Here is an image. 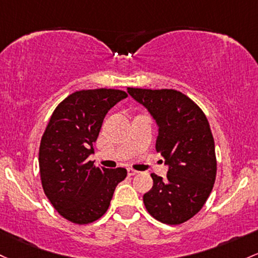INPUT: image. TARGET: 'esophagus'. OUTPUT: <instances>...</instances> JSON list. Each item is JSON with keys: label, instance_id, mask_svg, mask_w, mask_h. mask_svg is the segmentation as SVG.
<instances>
[{"label": "esophagus", "instance_id": "34e87169", "mask_svg": "<svg viewBox=\"0 0 258 258\" xmlns=\"http://www.w3.org/2000/svg\"><path fill=\"white\" fill-rule=\"evenodd\" d=\"M127 174H128L130 176H135V175L138 174V171L134 170V169H128V170H127Z\"/></svg>", "mask_w": 258, "mask_h": 258}]
</instances>
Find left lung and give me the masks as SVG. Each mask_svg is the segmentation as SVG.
I'll return each instance as SVG.
<instances>
[{"label": "left lung", "instance_id": "obj_1", "mask_svg": "<svg viewBox=\"0 0 258 258\" xmlns=\"http://www.w3.org/2000/svg\"><path fill=\"white\" fill-rule=\"evenodd\" d=\"M127 93L154 118L155 149L169 168L165 179L151 175L153 187L143 196L144 206L164 224H181L201 211L216 181V149L207 117L177 90L127 88Z\"/></svg>", "mask_w": 258, "mask_h": 258}]
</instances>
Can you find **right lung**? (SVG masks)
Returning <instances> with one entry per match:
<instances>
[{"label": "right lung", "instance_id": "obj_1", "mask_svg": "<svg viewBox=\"0 0 258 258\" xmlns=\"http://www.w3.org/2000/svg\"><path fill=\"white\" fill-rule=\"evenodd\" d=\"M124 98L122 90L105 88L73 93L56 107L42 135V188L53 208L76 224L103 217L116 186L127 176L126 169L109 170L88 160L107 111Z\"/></svg>", "mask_w": 258, "mask_h": 258}]
</instances>
